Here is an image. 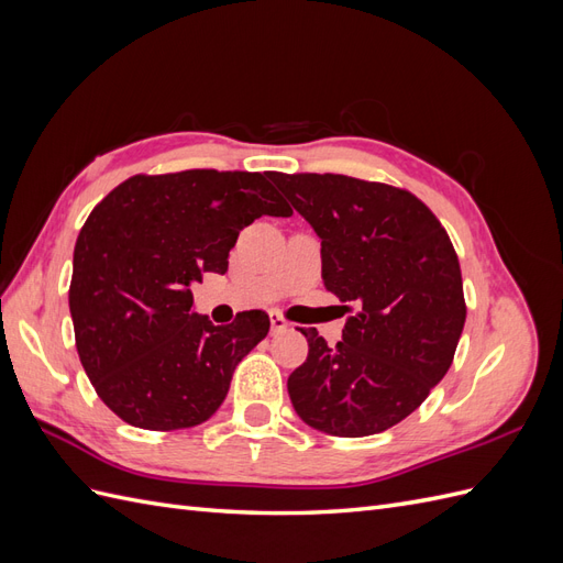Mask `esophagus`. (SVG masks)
<instances>
[{"label":"esophagus","instance_id":"34e87169","mask_svg":"<svg viewBox=\"0 0 563 563\" xmlns=\"http://www.w3.org/2000/svg\"><path fill=\"white\" fill-rule=\"evenodd\" d=\"M269 327H272V331L279 333V331H286L288 327H291V323H288V319L279 310H269Z\"/></svg>","mask_w":563,"mask_h":563}]
</instances>
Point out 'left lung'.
Returning a JSON list of instances; mask_svg holds the SVG:
<instances>
[{"mask_svg":"<svg viewBox=\"0 0 563 563\" xmlns=\"http://www.w3.org/2000/svg\"><path fill=\"white\" fill-rule=\"evenodd\" d=\"M321 240V279L347 317L317 329L288 376L296 413L333 437L389 430L446 376L465 327L463 275L444 225L404 187L340 174H267Z\"/></svg>","mask_w":563,"mask_h":563,"instance_id":"left-lung-1","label":"left lung"}]
</instances>
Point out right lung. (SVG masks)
Masks as SVG:
<instances>
[{"label": "right lung", "instance_id": "1", "mask_svg": "<svg viewBox=\"0 0 563 563\" xmlns=\"http://www.w3.org/2000/svg\"><path fill=\"white\" fill-rule=\"evenodd\" d=\"M291 213L265 174L216 168L131 176L96 203L75 244L70 314L79 362L114 416L168 432L218 411L269 317L213 327L192 312L190 286L223 275L255 218Z\"/></svg>", "mask_w": 563, "mask_h": 563}]
</instances>
